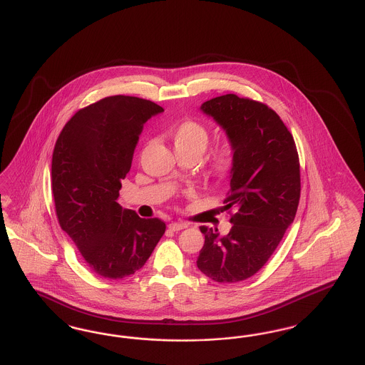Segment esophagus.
Masks as SVG:
<instances>
[{
    "instance_id": "esophagus-1",
    "label": "esophagus",
    "mask_w": 365,
    "mask_h": 365,
    "mask_svg": "<svg viewBox=\"0 0 365 365\" xmlns=\"http://www.w3.org/2000/svg\"><path fill=\"white\" fill-rule=\"evenodd\" d=\"M189 227L186 222H171L168 227L171 229V230H174V232H178V230H182V229H186V227Z\"/></svg>"
}]
</instances>
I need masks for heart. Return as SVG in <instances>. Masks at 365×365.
Instances as JSON below:
<instances>
[{
	"mask_svg": "<svg viewBox=\"0 0 365 365\" xmlns=\"http://www.w3.org/2000/svg\"><path fill=\"white\" fill-rule=\"evenodd\" d=\"M176 153H192L201 156L210 143V132L195 120H185L170 130ZM236 163V151L225 143L215 148L212 156V171L217 176H225Z\"/></svg>",
	"mask_w": 365,
	"mask_h": 365,
	"instance_id": "obj_1",
	"label": "heart"
}]
</instances>
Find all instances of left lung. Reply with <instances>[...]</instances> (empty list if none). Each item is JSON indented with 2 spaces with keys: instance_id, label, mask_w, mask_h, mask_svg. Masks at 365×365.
Instances as JSON below:
<instances>
[{
  "instance_id": "obj_1",
  "label": "left lung",
  "mask_w": 365,
  "mask_h": 365,
  "mask_svg": "<svg viewBox=\"0 0 365 365\" xmlns=\"http://www.w3.org/2000/svg\"><path fill=\"white\" fill-rule=\"evenodd\" d=\"M201 110L225 130L236 163L224 201L233 212L232 227L225 236L200 227L205 244L197 267L214 282L236 283L268 262L292 224L301 197L299 158L287 126L262 102L227 94L203 102Z\"/></svg>"
}]
</instances>
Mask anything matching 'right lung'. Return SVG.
<instances>
[{
  "label": "right lung",
  "mask_w": 365,
  "mask_h": 365,
  "mask_svg": "<svg viewBox=\"0 0 365 365\" xmlns=\"http://www.w3.org/2000/svg\"><path fill=\"white\" fill-rule=\"evenodd\" d=\"M164 109L113 96L78 110L56 140L51 178L61 227L93 272L123 279L140 269L165 232L117 203L144 124Z\"/></svg>",
  "instance_id": "obj_1"
}]
</instances>
